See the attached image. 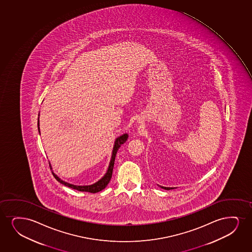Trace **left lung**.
<instances>
[{"mask_svg":"<svg viewBox=\"0 0 252 252\" xmlns=\"http://www.w3.org/2000/svg\"><path fill=\"white\" fill-rule=\"evenodd\" d=\"M162 188H163V189H166V190H170V189H174V188H163V187H162Z\"/></svg>","mask_w":252,"mask_h":252,"instance_id":"left-lung-1","label":"left lung"}]
</instances>
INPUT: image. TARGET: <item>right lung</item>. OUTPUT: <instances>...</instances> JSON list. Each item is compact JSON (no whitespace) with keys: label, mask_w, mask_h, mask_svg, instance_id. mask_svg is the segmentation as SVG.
<instances>
[{"label":"right lung","mask_w":252,"mask_h":252,"mask_svg":"<svg viewBox=\"0 0 252 252\" xmlns=\"http://www.w3.org/2000/svg\"><path fill=\"white\" fill-rule=\"evenodd\" d=\"M37 125H38L39 132H40V128H39V120ZM127 134H125L120 136V137H118V139L116 140L114 147H113V152H112V160H111V162H110L108 170H107V172L105 174V176H104L103 178L100 179L99 182L94 183V184H93V185L91 186L71 185V184H69V183H67V182H63L62 180H61V179L58 177L57 175H54V173H53L54 178L56 179L58 182H61V184L66 186L68 188L77 190V191H89V192H92V193H95V192L101 191L103 189H105V187L108 185L109 182L111 181L112 171H113V167H114L115 158H116V155H117V153H118L119 147H121L122 144L125 143V141L127 140ZM49 165H50V164H49Z\"/></svg>","instance_id":"right-lung-1"}]
</instances>
